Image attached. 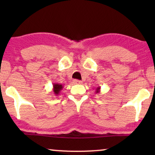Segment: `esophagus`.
Wrapping results in <instances>:
<instances>
[{
    "label": "esophagus",
    "instance_id": "1",
    "mask_svg": "<svg viewBox=\"0 0 155 155\" xmlns=\"http://www.w3.org/2000/svg\"><path fill=\"white\" fill-rule=\"evenodd\" d=\"M73 82L75 84H80L82 83V81H80V80H74Z\"/></svg>",
    "mask_w": 155,
    "mask_h": 155
}]
</instances>
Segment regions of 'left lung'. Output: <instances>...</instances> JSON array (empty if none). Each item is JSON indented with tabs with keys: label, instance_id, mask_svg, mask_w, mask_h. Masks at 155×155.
<instances>
[{
	"label": "left lung",
	"instance_id": "obj_1",
	"mask_svg": "<svg viewBox=\"0 0 155 155\" xmlns=\"http://www.w3.org/2000/svg\"><path fill=\"white\" fill-rule=\"evenodd\" d=\"M99 92H100V87H97L96 89V93L98 94Z\"/></svg>",
	"mask_w": 155,
	"mask_h": 155
}]
</instances>
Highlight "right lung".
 I'll return each instance as SVG.
<instances>
[{
	"label": "right lung",
	"mask_w": 155,
	"mask_h": 155,
	"mask_svg": "<svg viewBox=\"0 0 155 155\" xmlns=\"http://www.w3.org/2000/svg\"><path fill=\"white\" fill-rule=\"evenodd\" d=\"M63 88V84H58V83L53 84V92H54V94L56 95V96H58V95L60 94L61 91L62 90Z\"/></svg>",
	"instance_id": "add662e5"
}]
</instances>
